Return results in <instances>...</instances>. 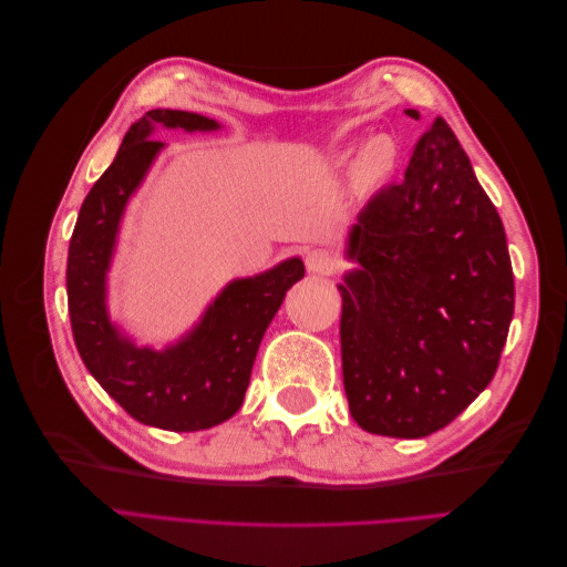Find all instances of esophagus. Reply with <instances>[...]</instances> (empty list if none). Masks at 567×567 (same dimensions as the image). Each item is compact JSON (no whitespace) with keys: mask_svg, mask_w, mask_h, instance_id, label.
<instances>
[{"mask_svg":"<svg viewBox=\"0 0 567 567\" xmlns=\"http://www.w3.org/2000/svg\"><path fill=\"white\" fill-rule=\"evenodd\" d=\"M305 265H307V269L315 271V274H333L338 269L336 255H331L329 250H323V248H315V250L307 252Z\"/></svg>","mask_w":567,"mask_h":567,"instance_id":"1","label":"esophagus"}]
</instances>
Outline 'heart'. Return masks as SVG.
Segmentation results:
<instances>
[{
    "label": "heart",
    "mask_w": 567,
    "mask_h": 567,
    "mask_svg": "<svg viewBox=\"0 0 567 567\" xmlns=\"http://www.w3.org/2000/svg\"><path fill=\"white\" fill-rule=\"evenodd\" d=\"M394 165H398V146L390 136H373L371 142L364 144L354 161L352 177L359 188H369L381 184L392 175Z\"/></svg>",
    "instance_id": "obj_1"
}]
</instances>
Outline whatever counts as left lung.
<instances>
[{"mask_svg": "<svg viewBox=\"0 0 567 567\" xmlns=\"http://www.w3.org/2000/svg\"><path fill=\"white\" fill-rule=\"evenodd\" d=\"M348 257L359 265L338 286L350 414L373 435H431L494 379L516 302L502 217L442 117L404 182L359 213Z\"/></svg>", "mask_w": 567, "mask_h": 567, "instance_id": "obj_1", "label": "left lung"}]
</instances>
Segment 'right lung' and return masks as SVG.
I'll list each match as a JSON object with an SVG mask.
<instances>
[{
	"label": "right lung",
	"instance_id": "1",
	"mask_svg": "<svg viewBox=\"0 0 567 567\" xmlns=\"http://www.w3.org/2000/svg\"><path fill=\"white\" fill-rule=\"evenodd\" d=\"M153 125L210 132L215 120L156 109L134 123L117 156L84 198L68 248V312L84 367L132 419L163 431H205L244 404L257 348L286 290L305 277L300 257L231 281L192 333L163 352L136 348L106 312V271L125 205L163 148Z\"/></svg>",
	"mask_w": 567,
	"mask_h": 567
}]
</instances>
